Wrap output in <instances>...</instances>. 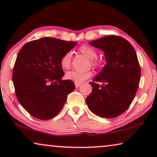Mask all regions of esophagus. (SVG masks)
Listing matches in <instances>:
<instances>
[{
	"instance_id": "34e87169",
	"label": "esophagus",
	"mask_w": 157,
	"mask_h": 157,
	"mask_svg": "<svg viewBox=\"0 0 157 157\" xmlns=\"http://www.w3.org/2000/svg\"><path fill=\"white\" fill-rule=\"evenodd\" d=\"M81 86V83H75V86H76V88H78L79 86Z\"/></svg>"
}]
</instances>
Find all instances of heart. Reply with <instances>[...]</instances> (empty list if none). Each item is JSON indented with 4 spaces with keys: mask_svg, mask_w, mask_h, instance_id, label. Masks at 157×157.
<instances>
[{
    "mask_svg": "<svg viewBox=\"0 0 157 157\" xmlns=\"http://www.w3.org/2000/svg\"><path fill=\"white\" fill-rule=\"evenodd\" d=\"M79 51L82 54H83L86 57L90 59L91 64L93 67H98L100 66V62L96 58L98 57L97 51L94 49L93 47L90 45L84 44L82 45L79 48ZM71 52H67L62 55L61 59H60V66L63 69H68L71 66ZM92 75V72L90 71H68L65 74V78L67 80H70L71 81L75 82V83H80L81 82L84 81L86 79Z\"/></svg>",
    "mask_w": 157,
    "mask_h": 157,
    "instance_id": "heart-1",
    "label": "heart"
}]
</instances>
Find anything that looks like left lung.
<instances>
[{"label":"left lung","instance_id":"left-lung-1","mask_svg":"<svg viewBox=\"0 0 157 157\" xmlns=\"http://www.w3.org/2000/svg\"><path fill=\"white\" fill-rule=\"evenodd\" d=\"M89 43L105 52L107 64L90 82L93 90L86 104L99 117H117L130 107L138 88L141 73L136 50L127 40L117 36Z\"/></svg>","mask_w":157,"mask_h":157}]
</instances>
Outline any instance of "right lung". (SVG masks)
<instances>
[{
    "mask_svg": "<svg viewBox=\"0 0 157 157\" xmlns=\"http://www.w3.org/2000/svg\"><path fill=\"white\" fill-rule=\"evenodd\" d=\"M77 42L50 37L32 40L21 48L13 71L16 96L33 117L48 120L59 114L67 95L75 89L74 82L62 80V55Z\"/></svg>",
    "mask_w": 157,
    "mask_h": 157,
    "instance_id": "obj_1",
    "label": "right lung"
}]
</instances>
